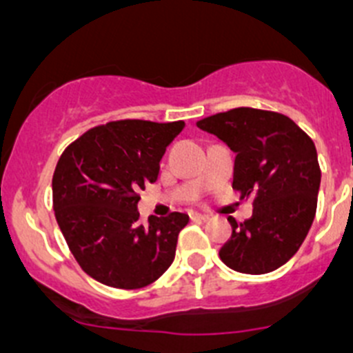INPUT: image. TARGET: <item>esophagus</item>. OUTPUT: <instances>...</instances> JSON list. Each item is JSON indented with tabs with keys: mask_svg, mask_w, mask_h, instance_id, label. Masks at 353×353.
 <instances>
[{
	"mask_svg": "<svg viewBox=\"0 0 353 353\" xmlns=\"http://www.w3.org/2000/svg\"><path fill=\"white\" fill-rule=\"evenodd\" d=\"M190 217H192L193 221H207V219H209V216H207V214L195 212V210H192V212H190Z\"/></svg>",
	"mask_w": 353,
	"mask_h": 353,
	"instance_id": "obj_1",
	"label": "esophagus"
}]
</instances>
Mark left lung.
Masks as SVG:
<instances>
[{"label":"left lung","mask_w":353,"mask_h":353,"mask_svg":"<svg viewBox=\"0 0 353 353\" xmlns=\"http://www.w3.org/2000/svg\"><path fill=\"white\" fill-rule=\"evenodd\" d=\"M235 157L233 188L254 199L251 219L236 223L219 256L232 270L263 275L298 252L317 210L321 167L310 137L285 114L236 108L196 121Z\"/></svg>","instance_id":"8db88e82"}]
</instances>
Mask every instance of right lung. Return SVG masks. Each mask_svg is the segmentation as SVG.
Masks as SVG:
<instances>
[{
  "mask_svg": "<svg viewBox=\"0 0 353 353\" xmlns=\"http://www.w3.org/2000/svg\"><path fill=\"white\" fill-rule=\"evenodd\" d=\"M184 121H110L85 132L62 153L52 181L59 228L85 273L101 284L139 289L176 258L190 216L139 223V190L154 183L167 146Z\"/></svg>",
  "mask_w": 353,
  "mask_h": 353,
  "instance_id": "obj_1",
  "label": "right lung"
}]
</instances>
